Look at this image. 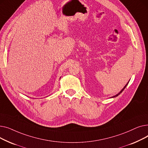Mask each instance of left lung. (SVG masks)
I'll return each mask as SVG.
<instances>
[{"mask_svg":"<svg viewBox=\"0 0 148 148\" xmlns=\"http://www.w3.org/2000/svg\"><path fill=\"white\" fill-rule=\"evenodd\" d=\"M128 83H127V84H126V85H125V86H124V88H123V89H122V90H121V92H119V94H117V95H115V96H114V97H113H113H117V96H118V95H119V94H121V93H122V91H123V90H124V89H125V88H126V86H127V84H128Z\"/></svg>","mask_w":148,"mask_h":148,"instance_id":"8db88e82","label":"left lung"}]
</instances>
